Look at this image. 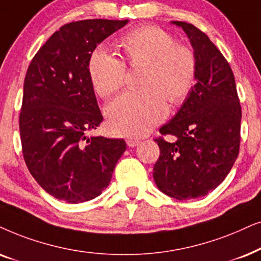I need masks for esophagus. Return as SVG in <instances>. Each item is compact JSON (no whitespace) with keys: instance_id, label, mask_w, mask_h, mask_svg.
Listing matches in <instances>:
<instances>
[{"instance_id":"34e87169","label":"esophagus","mask_w":261,"mask_h":261,"mask_svg":"<svg viewBox=\"0 0 261 261\" xmlns=\"http://www.w3.org/2000/svg\"><path fill=\"white\" fill-rule=\"evenodd\" d=\"M126 143H127L128 147L134 148V147H138V145H140V143H141V141L137 140V138H127Z\"/></svg>"}]
</instances>
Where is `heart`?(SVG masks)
<instances>
[{
	"instance_id": "heart-1",
	"label": "heart",
	"mask_w": 261,
	"mask_h": 261,
	"mask_svg": "<svg viewBox=\"0 0 261 261\" xmlns=\"http://www.w3.org/2000/svg\"><path fill=\"white\" fill-rule=\"evenodd\" d=\"M120 58L106 50H95L88 61V75L96 94L109 99L123 88L126 67L143 65L142 90L127 92L109 105L107 124L119 136L142 137L165 119L167 100L181 103L190 94L197 75V57L189 45L175 43L161 27L142 25L117 41Z\"/></svg>"
}]
</instances>
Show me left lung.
<instances>
[{"instance_id":"obj_1","label":"left lung","mask_w":261,"mask_h":261,"mask_svg":"<svg viewBox=\"0 0 261 261\" xmlns=\"http://www.w3.org/2000/svg\"><path fill=\"white\" fill-rule=\"evenodd\" d=\"M182 27L197 57V83L174 118L155 138L160 156L154 166L156 185L178 200L206 196L230 172L240 150L241 105L228 61L205 33ZM171 134L174 142L163 136Z\"/></svg>"}]
</instances>
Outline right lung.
<instances>
[{
  "mask_svg": "<svg viewBox=\"0 0 261 261\" xmlns=\"http://www.w3.org/2000/svg\"><path fill=\"white\" fill-rule=\"evenodd\" d=\"M127 20L65 23L34 55L19 117L27 168L48 194L68 203L98 197L109 186L124 140L87 137L102 121L88 75L99 43Z\"/></svg>",
  "mask_w": 261,
  "mask_h": 261,
  "instance_id": "right-lung-1",
  "label": "right lung"
}]
</instances>
